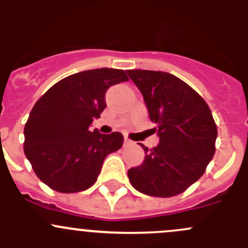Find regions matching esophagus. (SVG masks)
<instances>
[{
  "mask_svg": "<svg viewBox=\"0 0 248 248\" xmlns=\"http://www.w3.org/2000/svg\"><path fill=\"white\" fill-rule=\"evenodd\" d=\"M124 146H131V145H133V141H132V140H129L128 138H124Z\"/></svg>",
  "mask_w": 248,
  "mask_h": 248,
  "instance_id": "34e87169",
  "label": "esophagus"
}]
</instances>
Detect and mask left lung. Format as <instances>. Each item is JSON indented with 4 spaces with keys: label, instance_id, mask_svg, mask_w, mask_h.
I'll return each mask as SVG.
<instances>
[{
    "label": "left lung",
    "instance_id": "left-lung-1",
    "mask_svg": "<svg viewBox=\"0 0 248 248\" xmlns=\"http://www.w3.org/2000/svg\"><path fill=\"white\" fill-rule=\"evenodd\" d=\"M127 74L144 97L157 146L144 149L145 159L128 170L137 191L152 197L176 196L202 177L215 155L217 127L206 102L170 73L131 69Z\"/></svg>",
    "mask_w": 248,
    "mask_h": 248
}]
</instances>
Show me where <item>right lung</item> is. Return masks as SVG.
Here are the masks:
<instances>
[{"label": "right lung", "instance_id": "1", "mask_svg": "<svg viewBox=\"0 0 248 248\" xmlns=\"http://www.w3.org/2000/svg\"><path fill=\"white\" fill-rule=\"evenodd\" d=\"M122 69L96 68L60 80L37 101L25 124L24 152L41 181L54 191L76 193L96 182L111 152L124 144L120 132H91L106 109V92L127 81Z\"/></svg>", "mask_w": 248, "mask_h": 248}]
</instances>
